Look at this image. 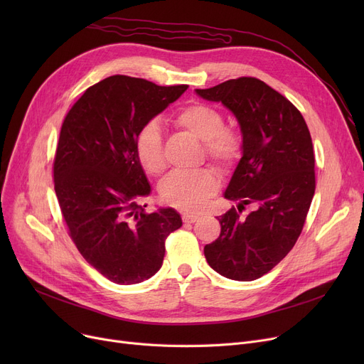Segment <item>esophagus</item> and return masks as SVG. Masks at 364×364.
<instances>
[{
    "instance_id": "34e87169",
    "label": "esophagus",
    "mask_w": 364,
    "mask_h": 364,
    "mask_svg": "<svg viewBox=\"0 0 364 364\" xmlns=\"http://www.w3.org/2000/svg\"><path fill=\"white\" fill-rule=\"evenodd\" d=\"M198 220H199V215H196V214H183V221L184 223L192 224V223H195Z\"/></svg>"
}]
</instances>
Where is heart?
Here are the masks:
<instances>
[{
    "mask_svg": "<svg viewBox=\"0 0 364 364\" xmlns=\"http://www.w3.org/2000/svg\"><path fill=\"white\" fill-rule=\"evenodd\" d=\"M176 127L203 141L206 156L220 168H230L242 155V137L225 127L223 113L214 106L192 103L178 110L172 119ZM136 151L140 164L151 176H161L166 168L164 137L158 122L143 125L136 137ZM218 190V177L213 169L193 172H172L159 187L164 202L183 211H198Z\"/></svg>",
    "mask_w": 364,
    "mask_h": 364,
    "instance_id": "heart-1",
    "label": "heart"
}]
</instances>
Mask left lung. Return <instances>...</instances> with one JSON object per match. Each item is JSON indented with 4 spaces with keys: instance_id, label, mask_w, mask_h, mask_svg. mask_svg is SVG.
<instances>
[{
    "instance_id": "left-lung-1",
    "label": "left lung",
    "mask_w": 364,
    "mask_h": 364,
    "mask_svg": "<svg viewBox=\"0 0 364 364\" xmlns=\"http://www.w3.org/2000/svg\"><path fill=\"white\" fill-rule=\"evenodd\" d=\"M199 97L221 102L242 132V158L224 198L237 209L254 204L245 219L235 208L217 217L221 233L203 247L205 258L221 276L251 282L269 273L298 240L314 190V150L301 112L265 82L242 76Z\"/></svg>"
}]
</instances>
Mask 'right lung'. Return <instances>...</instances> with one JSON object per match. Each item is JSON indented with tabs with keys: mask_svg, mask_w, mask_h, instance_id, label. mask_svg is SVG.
I'll return each mask as SVG.
<instances>
[{
	"mask_svg": "<svg viewBox=\"0 0 364 364\" xmlns=\"http://www.w3.org/2000/svg\"><path fill=\"white\" fill-rule=\"evenodd\" d=\"M186 90L113 75L87 88L63 121L53 168L55 196L84 259L117 284L155 274L166 236L183 224L176 209L147 214L139 205L151 188L136 137Z\"/></svg>",
	"mask_w": 364,
	"mask_h": 364,
	"instance_id": "obj_1",
	"label": "right lung"
}]
</instances>
